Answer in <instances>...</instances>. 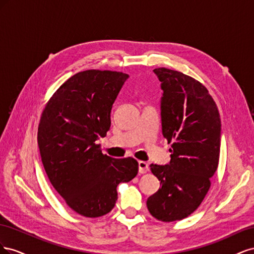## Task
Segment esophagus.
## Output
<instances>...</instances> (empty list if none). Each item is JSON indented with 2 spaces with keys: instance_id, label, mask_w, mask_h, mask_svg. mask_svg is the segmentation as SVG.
Returning a JSON list of instances; mask_svg holds the SVG:
<instances>
[{
  "instance_id": "1",
  "label": "esophagus",
  "mask_w": 254,
  "mask_h": 254,
  "mask_svg": "<svg viewBox=\"0 0 254 254\" xmlns=\"http://www.w3.org/2000/svg\"><path fill=\"white\" fill-rule=\"evenodd\" d=\"M148 170H149V166L147 163L144 162V161H139V173L140 174L147 173Z\"/></svg>"
}]
</instances>
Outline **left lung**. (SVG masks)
<instances>
[{
    "mask_svg": "<svg viewBox=\"0 0 254 254\" xmlns=\"http://www.w3.org/2000/svg\"><path fill=\"white\" fill-rule=\"evenodd\" d=\"M161 81L162 134L172 143L168 164H151L160 181L147 199L153 217L165 222L188 217L200 205L218 166L221 123L217 106L202 83L178 71L153 70Z\"/></svg>",
    "mask_w": 254,
    "mask_h": 254,
    "instance_id": "obj_1",
    "label": "left lung"
}]
</instances>
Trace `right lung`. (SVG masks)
Here are the masks:
<instances>
[{"mask_svg":"<svg viewBox=\"0 0 254 254\" xmlns=\"http://www.w3.org/2000/svg\"><path fill=\"white\" fill-rule=\"evenodd\" d=\"M129 75L88 70L68 78L42 112L38 145L44 170L66 204L82 216L109 213L117 188L137 174L133 158L104 155L96 141L111 126V109Z\"/></svg>","mask_w":254,"mask_h":254,"instance_id":"1","label":"right lung"}]
</instances>
